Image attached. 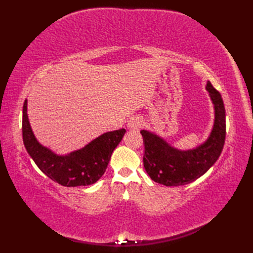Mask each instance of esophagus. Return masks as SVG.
Wrapping results in <instances>:
<instances>
[{"label": "esophagus", "instance_id": "1", "mask_svg": "<svg viewBox=\"0 0 253 253\" xmlns=\"http://www.w3.org/2000/svg\"><path fill=\"white\" fill-rule=\"evenodd\" d=\"M141 125H142V120L140 117H132L131 120H129V122H128L127 127L128 129L130 130H138L139 128L141 127Z\"/></svg>", "mask_w": 253, "mask_h": 253}]
</instances>
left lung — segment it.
I'll return each mask as SVG.
<instances>
[{"mask_svg": "<svg viewBox=\"0 0 253 253\" xmlns=\"http://www.w3.org/2000/svg\"><path fill=\"white\" fill-rule=\"evenodd\" d=\"M207 90L214 104L215 118L211 135L201 146L180 151L152 132L140 131L144 146V169L155 182L164 186L189 184L206 174L221 155L226 136L224 102L210 82L207 84Z\"/></svg>", "mask_w": 253, "mask_h": 253, "instance_id": "1", "label": "left lung"}]
</instances>
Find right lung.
<instances>
[{
    "label": "right lung",
    "mask_w": 253,
    "mask_h": 253,
    "mask_svg": "<svg viewBox=\"0 0 253 253\" xmlns=\"http://www.w3.org/2000/svg\"><path fill=\"white\" fill-rule=\"evenodd\" d=\"M125 132L124 128L105 132L78 151L57 155L37 141L27 115V100L24 103L23 140L27 152L38 168L62 186H88L98 181L104 174L111 155Z\"/></svg>",
    "instance_id": "right-lung-1"
}]
</instances>
